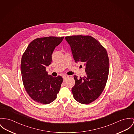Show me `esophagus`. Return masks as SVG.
<instances>
[{
	"label": "esophagus",
	"mask_w": 134,
	"mask_h": 134,
	"mask_svg": "<svg viewBox=\"0 0 134 134\" xmlns=\"http://www.w3.org/2000/svg\"><path fill=\"white\" fill-rule=\"evenodd\" d=\"M68 77H69V76H67V75H64V76H63V80L65 81V80L66 78H67Z\"/></svg>",
	"instance_id": "obj_1"
}]
</instances>
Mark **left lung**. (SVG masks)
Masks as SVG:
<instances>
[{
	"mask_svg": "<svg viewBox=\"0 0 134 134\" xmlns=\"http://www.w3.org/2000/svg\"><path fill=\"white\" fill-rule=\"evenodd\" d=\"M69 44L76 63L82 62L86 75H74L75 83L72 91L74 98L79 103L89 104L102 93L107 82L109 60L106 49L96 39L90 36L65 37Z\"/></svg>",
	"mask_w": 134,
	"mask_h": 134,
	"instance_id": "left-lung-1",
	"label": "left lung"
}]
</instances>
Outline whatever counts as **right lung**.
Segmentation results:
<instances>
[{
    "label": "right lung",
    "instance_id": "add662e5",
    "mask_svg": "<svg viewBox=\"0 0 134 134\" xmlns=\"http://www.w3.org/2000/svg\"><path fill=\"white\" fill-rule=\"evenodd\" d=\"M64 37H48L34 40L24 52L21 62V72L25 89L34 101L48 104L57 97L63 78L48 74L46 67L52 63V54Z\"/></svg>",
    "mask_w": 134,
    "mask_h": 134
}]
</instances>
